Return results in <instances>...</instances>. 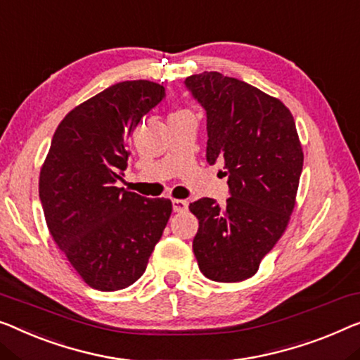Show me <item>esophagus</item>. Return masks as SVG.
<instances>
[{
    "mask_svg": "<svg viewBox=\"0 0 360 360\" xmlns=\"http://www.w3.org/2000/svg\"><path fill=\"white\" fill-rule=\"evenodd\" d=\"M187 207H189V203H187V200H181V198H174V200H173V210L176 213L186 212Z\"/></svg>",
    "mask_w": 360,
    "mask_h": 360,
    "instance_id": "34e87169",
    "label": "esophagus"
}]
</instances>
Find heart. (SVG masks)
<instances>
[{"instance_id":"heart-1","label":"heart","mask_w":360,"mask_h":360,"mask_svg":"<svg viewBox=\"0 0 360 360\" xmlns=\"http://www.w3.org/2000/svg\"><path fill=\"white\" fill-rule=\"evenodd\" d=\"M179 112H181V111H179Z\"/></svg>"}]
</instances>
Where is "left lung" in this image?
<instances>
[{
  "mask_svg": "<svg viewBox=\"0 0 360 360\" xmlns=\"http://www.w3.org/2000/svg\"><path fill=\"white\" fill-rule=\"evenodd\" d=\"M207 111V162H223L231 197L192 202L198 219L192 243L208 280L238 283L254 276L286 231L304 165L296 122L281 100L219 72L186 79Z\"/></svg>",
  "mask_w": 360,
  "mask_h": 360,
  "instance_id": "obj_1",
  "label": "left lung"
}]
</instances>
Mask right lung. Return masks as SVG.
<instances>
[{
  "mask_svg": "<svg viewBox=\"0 0 360 360\" xmlns=\"http://www.w3.org/2000/svg\"><path fill=\"white\" fill-rule=\"evenodd\" d=\"M165 96L150 80H124L64 116L40 169L46 226L90 288L117 291L136 283L171 217L168 198L116 187L127 142L142 116Z\"/></svg>",
  "mask_w": 360,
  "mask_h": 360,
  "instance_id": "add662e5",
  "label": "right lung"
}]
</instances>
